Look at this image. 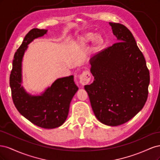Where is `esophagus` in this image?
<instances>
[{
	"label": "esophagus",
	"mask_w": 160,
	"mask_h": 160,
	"mask_svg": "<svg viewBox=\"0 0 160 160\" xmlns=\"http://www.w3.org/2000/svg\"><path fill=\"white\" fill-rule=\"evenodd\" d=\"M91 80V75L88 71H85L82 72L79 77V83L82 85L88 84Z\"/></svg>",
	"instance_id": "34e87169"
}]
</instances>
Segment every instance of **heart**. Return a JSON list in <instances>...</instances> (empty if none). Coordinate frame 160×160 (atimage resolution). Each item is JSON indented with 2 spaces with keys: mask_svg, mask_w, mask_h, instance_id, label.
Instances as JSON below:
<instances>
[{
  "mask_svg": "<svg viewBox=\"0 0 160 160\" xmlns=\"http://www.w3.org/2000/svg\"><path fill=\"white\" fill-rule=\"evenodd\" d=\"M85 39L87 41H91V40L93 39V44L95 47L99 46L101 44V43H102V41H103V38L100 35L97 34V35H95L93 33L88 34V35L85 36Z\"/></svg>",
  "mask_w": 160,
  "mask_h": 160,
  "instance_id": "obj_1",
  "label": "heart"
}]
</instances>
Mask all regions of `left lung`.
I'll use <instances>...</instances> for the list:
<instances>
[{
  "label": "left lung",
  "instance_id": "obj_1",
  "mask_svg": "<svg viewBox=\"0 0 160 160\" xmlns=\"http://www.w3.org/2000/svg\"><path fill=\"white\" fill-rule=\"evenodd\" d=\"M109 23L118 42L90 59L94 80L85 89L97 119L105 125L118 126L143 108L149 72L132 33L122 24Z\"/></svg>",
  "mask_w": 160,
  "mask_h": 160
}]
</instances>
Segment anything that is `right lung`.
Here are the masks:
<instances>
[{"mask_svg":"<svg viewBox=\"0 0 160 160\" xmlns=\"http://www.w3.org/2000/svg\"><path fill=\"white\" fill-rule=\"evenodd\" d=\"M47 30L32 28L24 38L14 55L10 75L13 103L22 116L42 128L53 129L64 123L69 113L72 97L78 90L73 75L57 79L41 95H32L21 86L22 61L28 45Z\"/></svg>","mask_w":160,"mask_h":160,"instance_id":"1","label":"right lung"}]
</instances>
